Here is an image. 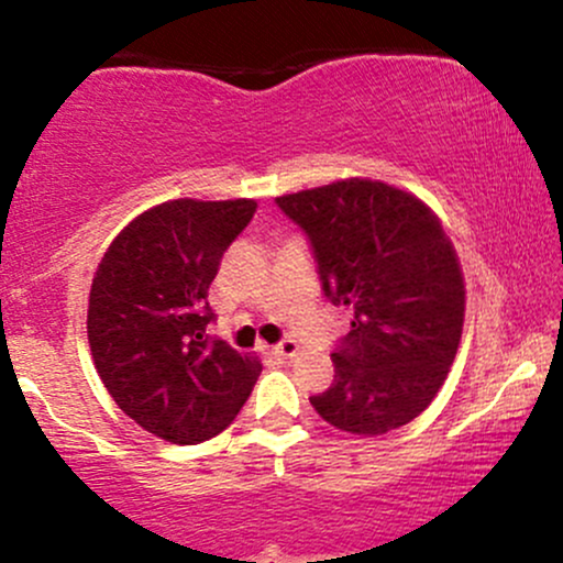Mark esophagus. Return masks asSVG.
Instances as JSON below:
<instances>
[{"instance_id":"34e87169","label":"esophagus","mask_w":563,"mask_h":563,"mask_svg":"<svg viewBox=\"0 0 563 563\" xmlns=\"http://www.w3.org/2000/svg\"><path fill=\"white\" fill-rule=\"evenodd\" d=\"M273 352L277 357H296V352H299V344H296L294 339H283L280 344H275Z\"/></svg>"}]
</instances>
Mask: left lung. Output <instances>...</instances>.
<instances>
[{"label":"left lung","mask_w":563,"mask_h":563,"mask_svg":"<svg viewBox=\"0 0 563 563\" xmlns=\"http://www.w3.org/2000/svg\"><path fill=\"white\" fill-rule=\"evenodd\" d=\"M275 200L307 232L328 299L354 312L331 354L333 384L309 402L357 437L410 423L442 389L466 314L461 262L439 217L360 177Z\"/></svg>","instance_id":"1"}]
</instances>
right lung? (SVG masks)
Here are the masks:
<instances>
[{
    "mask_svg": "<svg viewBox=\"0 0 563 563\" xmlns=\"http://www.w3.org/2000/svg\"><path fill=\"white\" fill-rule=\"evenodd\" d=\"M256 200L179 198L142 211L108 245L89 290L87 335L115 405L172 444L235 421L262 363L206 333L209 286Z\"/></svg>",
    "mask_w": 563,
    "mask_h": 563,
    "instance_id": "1",
    "label": "right lung"
}]
</instances>
